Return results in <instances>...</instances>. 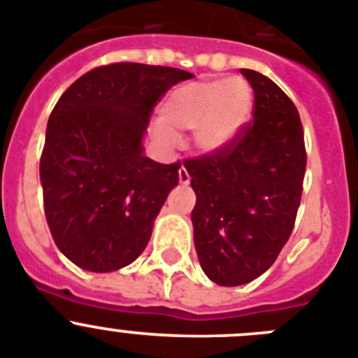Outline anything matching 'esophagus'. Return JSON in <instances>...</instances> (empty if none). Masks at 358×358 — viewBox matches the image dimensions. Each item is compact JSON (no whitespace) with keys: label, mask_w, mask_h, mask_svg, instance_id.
Instances as JSON below:
<instances>
[{"label":"esophagus","mask_w":358,"mask_h":358,"mask_svg":"<svg viewBox=\"0 0 358 358\" xmlns=\"http://www.w3.org/2000/svg\"><path fill=\"white\" fill-rule=\"evenodd\" d=\"M178 180L182 185H187V183L191 182V175H189V171H187L185 167H180L178 169Z\"/></svg>","instance_id":"1"}]
</instances>
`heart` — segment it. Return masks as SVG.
<instances>
[{
    "instance_id": "1",
    "label": "heart",
    "mask_w": 358,
    "mask_h": 358,
    "mask_svg": "<svg viewBox=\"0 0 358 358\" xmlns=\"http://www.w3.org/2000/svg\"><path fill=\"white\" fill-rule=\"evenodd\" d=\"M250 110L251 89L243 78L191 82L166 99L157 134L162 143L171 144L180 131L196 130V148L214 153L237 134Z\"/></svg>"
}]
</instances>
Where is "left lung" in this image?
I'll use <instances>...</instances> for the list:
<instances>
[{
    "label": "left lung",
    "mask_w": 358,
    "mask_h": 358,
    "mask_svg": "<svg viewBox=\"0 0 358 358\" xmlns=\"http://www.w3.org/2000/svg\"><path fill=\"white\" fill-rule=\"evenodd\" d=\"M253 87V119L214 153L185 159L196 205L194 246L212 282L259 278L291 237L307 151L294 103L273 80L241 69Z\"/></svg>",
    "instance_id": "8db88e82"
}]
</instances>
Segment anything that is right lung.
Here are the masks:
<instances>
[{
	"label": "right lung",
	"mask_w": 358,
	"mask_h": 358,
	"mask_svg": "<svg viewBox=\"0 0 358 358\" xmlns=\"http://www.w3.org/2000/svg\"><path fill=\"white\" fill-rule=\"evenodd\" d=\"M191 78L115 62L80 76L55 105L41 155L44 214L55 244L82 269L117 271L148 246L180 162L144 157L143 135L157 103Z\"/></svg>",
	"instance_id": "right-lung-1"
}]
</instances>
